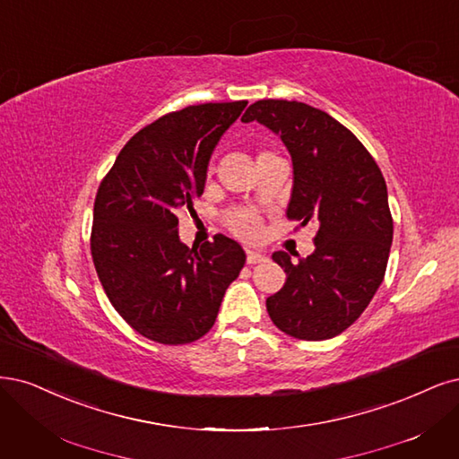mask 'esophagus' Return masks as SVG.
Returning <instances> with one entry per match:
<instances>
[{
	"label": "esophagus",
	"mask_w": 459,
	"mask_h": 459,
	"mask_svg": "<svg viewBox=\"0 0 459 459\" xmlns=\"http://www.w3.org/2000/svg\"><path fill=\"white\" fill-rule=\"evenodd\" d=\"M264 260H265V255H262V252L247 250V264H258V262H264Z\"/></svg>",
	"instance_id": "1"
}]
</instances>
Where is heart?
Segmentation results:
<instances>
[{
    "mask_svg": "<svg viewBox=\"0 0 459 459\" xmlns=\"http://www.w3.org/2000/svg\"><path fill=\"white\" fill-rule=\"evenodd\" d=\"M272 157H277L272 152H260L256 161H264V160H272ZM226 226L230 228V231H233L237 237H243V239H256L262 231V220L255 211L248 209H233L228 212L226 216Z\"/></svg>",
    "mask_w": 459,
    "mask_h": 459,
    "instance_id": "b5f03b06",
    "label": "heart"
}]
</instances>
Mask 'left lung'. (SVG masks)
<instances>
[{
  "label": "left lung",
  "mask_w": 459,
  "mask_h": 459,
  "mask_svg": "<svg viewBox=\"0 0 459 459\" xmlns=\"http://www.w3.org/2000/svg\"><path fill=\"white\" fill-rule=\"evenodd\" d=\"M241 121L281 136L294 169L287 216L319 226L307 258L292 264L287 252H273L287 282L265 299L267 313L298 340L334 338L360 317L385 275L393 218L382 170L350 129L309 104L258 100Z\"/></svg>",
  "instance_id": "obj_1"
}]
</instances>
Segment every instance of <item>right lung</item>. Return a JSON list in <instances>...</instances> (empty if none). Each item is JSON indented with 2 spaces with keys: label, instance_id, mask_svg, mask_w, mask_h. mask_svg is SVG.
<instances>
[{
  "label": "right lung",
  "instance_id": "obj_1",
  "mask_svg": "<svg viewBox=\"0 0 459 459\" xmlns=\"http://www.w3.org/2000/svg\"><path fill=\"white\" fill-rule=\"evenodd\" d=\"M248 102L187 106L138 131L94 199L91 255L109 302L157 343L195 342L212 328L245 250L218 233L199 248L178 237V209L203 195L211 155Z\"/></svg>",
  "mask_w": 459,
  "mask_h": 459
}]
</instances>
